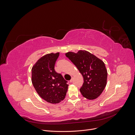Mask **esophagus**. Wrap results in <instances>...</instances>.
I'll return each instance as SVG.
<instances>
[{
	"label": "esophagus",
	"mask_w": 135,
	"mask_h": 135,
	"mask_svg": "<svg viewBox=\"0 0 135 135\" xmlns=\"http://www.w3.org/2000/svg\"><path fill=\"white\" fill-rule=\"evenodd\" d=\"M73 81V77H72V78H71V79L70 80V83H71Z\"/></svg>",
	"instance_id": "obj_1"
}]
</instances>
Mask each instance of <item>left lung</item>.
<instances>
[{
	"mask_svg": "<svg viewBox=\"0 0 135 135\" xmlns=\"http://www.w3.org/2000/svg\"><path fill=\"white\" fill-rule=\"evenodd\" d=\"M66 56L83 77L84 83L80 89L82 95L89 100L98 98L107 84V71L104 62L85 50H80L76 53L69 52Z\"/></svg>",
	"mask_w": 135,
	"mask_h": 135,
	"instance_id": "8db88e82",
	"label": "left lung"
}]
</instances>
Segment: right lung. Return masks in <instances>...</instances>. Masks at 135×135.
Listing matches in <instances>:
<instances>
[{
    "mask_svg": "<svg viewBox=\"0 0 135 135\" xmlns=\"http://www.w3.org/2000/svg\"><path fill=\"white\" fill-rule=\"evenodd\" d=\"M59 53H50L42 56L32 68L31 81L40 97L51 104L59 103L67 93L68 85L61 74L54 70Z\"/></svg>",
    "mask_w": 135,
    "mask_h": 135,
    "instance_id": "obj_1",
    "label": "right lung"
}]
</instances>
